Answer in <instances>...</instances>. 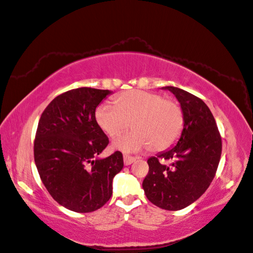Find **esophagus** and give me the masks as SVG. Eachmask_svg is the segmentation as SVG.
<instances>
[{"label": "esophagus", "mask_w": 253, "mask_h": 253, "mask_svg": "<svg viewBox=\"0 0 253 253\" xmlns=\"http://www.w3.org/2000/svg\"><path fill=\"white\" fill-rule=\"evenodd\" d=\"M135 161H136V158L129 157V155H126V154L124 155V164L125 165H130L135 162Z\"/></svg>", "instance_id": "obj_1"}]
</instances>
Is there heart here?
<instances>
[{"mask_svg": "<svg viewBox=\"0 0 253 253\" xmlns=\"http://www.w3.org/2000/svg\"><path fill=\"white\" fill-rule=\"evenodd\" d=\"M94 116L98 126L110 137L117 136L131 124L133 130L114 141V148L124 152L148 147L162 151L178 139L184 127V112L178 102L142 90L125 91L116 96L115 103L103 102Z\"/></svg>", "mask_w": 253, "mask_h": 253, "instance_id": "heart-1", "label": "heart"}]
</instances>
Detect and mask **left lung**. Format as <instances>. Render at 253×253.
Returning <instances> with one entry per match:
<instances>
[{"instance_id":"left-lung-1","label":"left lung","mask_w":253,"mask_h":253,"mask_svg":"<svg viewBox=\"0 0 253 253\" xmlns=\"http://www.w3.org/2000/svg\"><path fill=\"white\" fill-rule=\"evenodd\" d=\"M164 89L180 103L184 128L175 147L148 160L149 173L142 188L150 202L177 211L198 200L212 182L221 159L222 138L211 111L200 98L170 85Z\"/></svg>"}]
</instances>
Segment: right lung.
<instances>
[{
  "mask_svg": "<svg viewBox=\"0 0 253 253\" xmlns=\"http://www.w3.org/2000/svg\"><path fill=\"white\" fill-rule=\"evenodd\" d=\"M110 93L88 87L66 91L51 101L38 124L34 154L40 178L51 197L74 212L103 207L124 168L120 151L96 158L109 138L95 122V109Z\"/></svg>",
  "mask_w": 253,
  "mask_h": 253,
  "instance_id": "add662e5",
  "label": "right lung"
}]
</instances>
